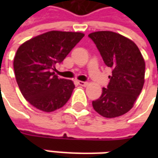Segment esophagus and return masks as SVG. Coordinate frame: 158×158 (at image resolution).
<instances>
[{"label":"esophagus","instance_id":"obj_1","mask_svg":"<svg viewBox=\"0 0 158 158\" xmlns=\"http://www.w3.org/2000/svg\"><path fill=\"white\" fill-rule=\"evenodd\" d=\"M77 83L81 86H87L88 85V82H82V81H77Z\"/></svg>","mask_w":158,"mask_h":158}]
</instances>
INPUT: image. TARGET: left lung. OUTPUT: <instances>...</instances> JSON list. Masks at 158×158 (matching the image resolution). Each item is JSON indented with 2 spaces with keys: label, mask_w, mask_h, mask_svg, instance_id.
<instances>
[{
  "label": "left lung",
  "mask_w": 158,
  "mask_h": 158,
  "mask_svg": "<svg viewBox=\"0 0 158 158\" xmlns=\"http://www.w3.org/2000/svg\"><path fill=\"white\" fill-rule=\"evenodd\" d=\"M100 52L112 76L107 88L92 101L97 112L106 118H115L134 106L144 84L145 62L139 48L126 37L112 31H96L89 35Z\"/></svg>",
  "instance_id": "obj_1"
}]
</instances>
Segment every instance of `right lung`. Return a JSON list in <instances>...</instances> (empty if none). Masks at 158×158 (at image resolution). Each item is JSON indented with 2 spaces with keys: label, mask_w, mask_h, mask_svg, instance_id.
<instances>
[{
  "label": "right lung",
  "mask_w": 158,
  "mask_h": 158,
  "mask_svg": "<svg viewBox=\"0 0 158 158\" xmlns=\"http://www.w3.org/2000/svg\"><path fill=\"white\" fill-rule=\"evenodd\" d=\"M83 37L81 32L52 31L19 46L14 58L15 79L31 105L50 112L69 101L75 89L74 82L60 78L52 71Z\"/></svg>",
  "instance_id": "obj_1"
}]
</instances>
